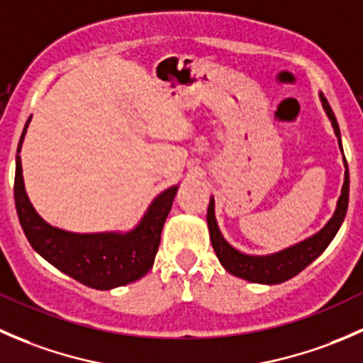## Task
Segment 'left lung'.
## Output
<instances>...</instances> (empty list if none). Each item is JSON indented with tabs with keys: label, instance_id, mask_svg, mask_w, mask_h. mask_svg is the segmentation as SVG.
<instances>
[{
	"label": "left lung",
	"instance_id": "obj_1",
	"mask_svg": "<svg viewBox=\"0 0 363 363\" xmlns=\"http://www.w3.org/2000/svg\"><path fill=\"white\" fill-rule=\"evenodd\" d=\"M320 100L321 104H323V108L325 112H327L328 119H330L332 126H334L335 137H337L339 140V147L340 151H342L337 119H335L327 98L321 93ZM344 167H346V172H344L342 191H340L337 207H335V212L330 218V221H328L320 232L314 233L313 237H309V239L302 240V242L286 247V250L279 252H274V255L252 256L246 255V252H240L233 246H230L225 240V237L221 235V232H219L218 221H216L214 216V199H211L207 208L208 233H211V242L212 247H214L216 256L219 258L221 265L225 267V270H228L233 276L240 277V279L251 281V283L279 284L291 279L296 274L302 272L309 263H313L321 252L327 250L328 244H330L332 239L335 237V233L339 232L340 225H342L344 221V216H346L347 200H350V172H347L346 158H344Z\"/></svg>",
	"mask_w": 363,
	"mask_h": 363
}]
</instances>
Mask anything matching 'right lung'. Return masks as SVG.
<instances>
[{
	"instance_id": "right-lung-1",
	"label": "right lung",
	"mask_w": 363,
	"mask_h": 363,
	"mask_svg": "<svg viewBox=\"0 0 363 363\" xmlns=\"http://www.w3.org/2000/svg\"><path fill=\"white\" fill-rule=\"evenodd\" d=\"M28 123L17 147L13 199L21 226L33 250L61 272L94 290H112L144 277L155 263L161 230L179 186H172L156 196L131 232L73 233L50 226L40 218L26 195L19 152Z\"/></svg>"
}]
</instances>
